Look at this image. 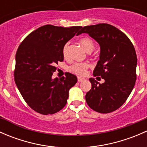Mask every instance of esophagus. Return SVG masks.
I'll use <instances>...</instances> for the list:
<instances>
[{"mask_svg": "<svg viewBox=\"0 0 147 147\" xmlns=\"http://www.w3.org/2000/svg\"><path fill=\"white\" fill-rule=\"evenodd\" d=\"M84 80H85V79H84V78H81V77H78V81L79 82H82V81Z\"/></svg>", "mask_w": 147, "mask_h": 147, "instance_id": "34e87169", "label": "esophagus"}]
</instances>
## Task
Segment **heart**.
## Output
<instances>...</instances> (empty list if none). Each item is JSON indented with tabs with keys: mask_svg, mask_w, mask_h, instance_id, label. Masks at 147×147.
Returning a JSON list of instances; mask_svg holds the SVG:
<instances>
[{
	"mask_svg": "<svg viewBox=\"0 0 147 147\" xmlns=\"http://www.w3.org/2000/svg\"><path fill=\"white\" fill-rule=\"evenodd\" d=\"M81 45L82 46L83 48L85 50L87 53H90L92 52L94 48V42L91 38H82L80 40ZM63 55L65 58L67 57V45H65L63 47ZM89 67V64L87 63H75L73 65L69 67L68 69L72 73L78 75H83L85 74L86 70Z\"/></svg>",
	"mask_w": 147,
	"mask_h": 147,
	"instance_id": "1",
	"label": "heart"
}]
</instances>
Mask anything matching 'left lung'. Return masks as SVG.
Returning a JSON list of instances; mask_svg holds the SVG:
<instances>
[{
	"mask_svg": "<svg viewBox=\"0 0 147 147\" xmlns=\"http://www.w3.org/2000/svg\"><path fill=\"white\" fill-rule=\"evenodd\" d=\"M82 33H87L100 45V60L93 75L105 80L100 84L90 78L92 88L86 94V102L100 113L114 112L125 102L135 84V49L124 32L107 23L84 26L79 34Z\"/></svg>",
	"mask_w": 147,
	"mask_h": 147,
	"instance_id": "8db88e82",
	"label": "left lung"
}]
</instances>
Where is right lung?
Instances as JSON below:
<instances>
[{
    "instance_id": "right-lung-1",
    "label": "right lung",
    "mask_w": 147,
    "mask_h": 147,
    "mask_svg": "<svg viewBox=\"0 0 147 147\" xmlns=\"http://www.w3.org/2000/svg\"><path fill=\"white\" fill-rule=\"evenodd\" d=\"M80 28L46 25L30 33L18 48L15 82L25 101L35 112L53 115L67 104L77 77L68 72L60 79L52 76L57 69L55 65L64 60L65 45Z\"/></svg>"
}]
</instances>
